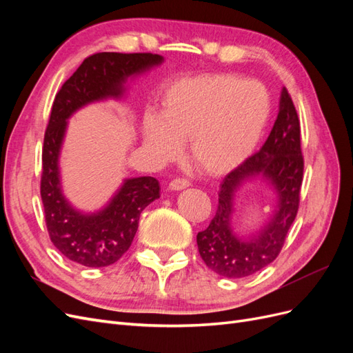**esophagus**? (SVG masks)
I'll return each instance as SVG.
<instances>
[{
	"mask_svg": "<svg viewBox=\"0 0 353 353\" xmlns=\"http://www.w3.org/2000/svg\"><path fill=\"white\" fill-rule=\"evenodd\" d=\"M187 187H190V181L184 179V178H175L174 181H170V184H169V188L170 190H175V191L184 190Z\"/></svg>",
	"mask_w": 353,
	"mask_h": 353,
	"instance_id": "1",
	"label": "esophagus"
}]
</instances>
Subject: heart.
<instances>
[{
    "label": "heart",
    "instance_id": "heart-1",
    "mask_svg": "<svg viewBox=\"0 0 353 353\" xmlns=\"http://www.w3.org/2000/svg\"><path fill=\"white\" fill-rule=\"evenodd\" d=\"M270 114L268 92L259 82L231 74H203L170 83L159 116L143 122L144 145L160 160L178 154L188 141V157L209 175L236 169L258 144Z\"/></svg>",
    "mask_w": 353,
    "mask_h": 353
}]
</instances>
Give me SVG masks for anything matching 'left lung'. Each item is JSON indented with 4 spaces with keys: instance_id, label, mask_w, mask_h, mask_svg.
<instances>
[{
    "instance_id": "obj_1",
    "label": "left lung",
    "mask_w": 353,
    "mask_h": 353,
    "mask_svg": "<svg viewBox=\"0 0 353 353\" xmlns=\"http://www.w3.org/2000/svg\"><path fill=\"white\" fill-rule=\"evenodd\" d=\"M254 176H262L274 188L277 209L259 232L240 238L230 227L233 197L243 181ZM302 179L301 121L290 94L283 88L279 116L268 140L223 178L216 215L197 234L199 253L209 268L227 279H244L270 265L280 254L297 215Z\"/></svg>"
}]
</instances>
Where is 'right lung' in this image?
I'll use <instances>...</instances> for the list:
<instances>
[{
  "mask_svg": "<svg viewBox=\"0 0 353 353\" xmlns=\"http://www.w3.org/2000/svg\"><path fill=\"white\" fill-rule=\"evenodd\" d=\"M162 61L152 52H97L82 61L52 103L42 147L41 199L52 244L74 263L101 268L119 261L135 237L141 212L160 197V185L153 176L128 178L101 210L74 209L60 185L59 157L68 119L90 103L121 99L128 78Z\"/></svg>",
  "mask_w": 353,
  "mask_h": 353,
  "instance_id": "add662e5",
  "label": "right lung"
}]
</instances>
